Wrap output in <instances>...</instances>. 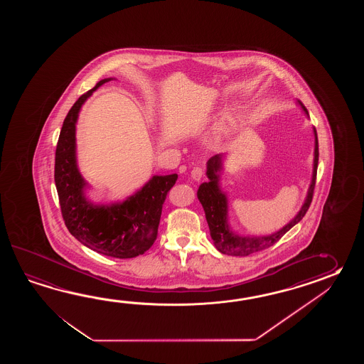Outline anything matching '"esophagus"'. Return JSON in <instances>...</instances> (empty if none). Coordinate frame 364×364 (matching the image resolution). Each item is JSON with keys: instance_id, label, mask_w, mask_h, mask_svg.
Segmentation results:
<instances>
[{"instance_id": "obj_1", "label": "esophagus", "mask_w": 364, "mask_h": 364, "mask_svg": "<svg viewBox=\"0 0 364 364\" xmlns=\"http://www.w3.org/2000/svg\"><path fill=\"white\" fill-rule=\"evenodd\" d=\"M203 176H204V168H201V166H196L191 171V178L195 179V181H200Z\"/></svg>"}]
</instances>
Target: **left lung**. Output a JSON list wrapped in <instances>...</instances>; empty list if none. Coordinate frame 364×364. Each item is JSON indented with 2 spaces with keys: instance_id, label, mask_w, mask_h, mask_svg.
Listing matches in <instances>:
<instances>
[{
  "instance_id": "8db88e82",
  "label": "left lung",
  "mask_w": 364,
  "mask_h": 364,
  "mask_svg": "<svg viewBox=\"0 0 364 364\" xmlns=\"http://www.w3.org/2000/svg\"><path fill=\"white\" fill-rule=\"evenodd\" d=\"M299 104L302 105L303 110L307 113V109L301 101H299ZM317 163H318V143H317V134L315 130V159H314L312 182L309 186L306 201L299 210V213L285 228H282L279 232H274L272 235L240 237L238 234L232 232L228 225L226 196L220 190V186H218V171L221 169V157L220 155H216L213 156L212 159H209L208 165H207V176H208L209 182L201 183L198 190V199L200 200L201 205L205 212V218L208 223L210 237H212L217 250L225 255L247 256L257 252V251L271 247L274 243H277L294 225L298 224L302 220L309 210L311 201L314 198L315 185H316Z\"/></svg>"
}]
</instances>
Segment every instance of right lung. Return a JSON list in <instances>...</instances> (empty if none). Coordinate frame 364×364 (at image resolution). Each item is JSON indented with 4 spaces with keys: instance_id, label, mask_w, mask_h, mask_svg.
<instances>
[{
    "instance_id": "1",
    "label": "right lung",
    "mask_w": 364,
    "mask_h": 364,
    "mask_svg": "<svg viewBox=\"0 0 364 364\" xmlns=\"http://www.w3.org/2000/svg\"><path fill=\"white\" fill-rule=\"evenodd\" d=\"M108 80L102 79L83 93L65 118L55 148V182L69 232L99 254L130 259L144 254L155 243L164 201L178 176H155L121 204L93 205L85 199V182L75 159V124L83 102Z\"/></svg>"
}]
</instances>
